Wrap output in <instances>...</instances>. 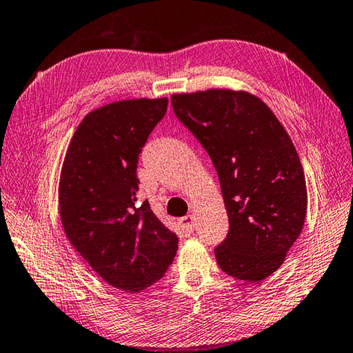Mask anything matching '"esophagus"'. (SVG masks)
<instances>
[{"mask_svg":"<svg viewBox=\"0 0 353 353\" xmlns=\"http://www.w3.org/2000/svg\"><path fill=\"white\" fill-rule=\"evenodd\" d=\"M179 227H181V232L185 236H188V234L193 233L194 228H196L194 216L193 214H187V216L181 217V219H179Z\"/></svg>","mask_w":353,"mask_h":353,"instance_id":"34e87169","label":"esophagus"}]
</instances>
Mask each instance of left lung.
<instances>
[{
  "label": "left lung",
  "mask_w": 353,
  "mask_h": 353,
  "mask_svg": "<svg viewBox=\"0 0 353 353\" xmlns=\"http://www.w3.org/2000/svg\"><path fill=\"white\" fill-rule=\"evenodd\" d=\"M171 105L219 176L230 230L214 248L217 264L230 276L259 283L283 265L304 225L298 152L270 108L245 91L174 94Z\"/></svg>",
  "instance_id": "1"
}]
</instances>
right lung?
<instances>
[{
    "instance_id": "add662e5",
    "label": "right lung",
    "mask_w": 353,
    "mask_h": 353,
    "mask_svg": "<svg viewBox=\"0 0 353 353\" xmlns=\"http://www.w3.org/2000/svg\"><path fill=\"white\" fill-rule=\"evenodd\" d=\"M168 99L115 101L89 112L63 162L59 203L77 252L108 284L137 293L163 276L177 236L137 201L139 154Z\"/></svg>"
}]
</instances>
